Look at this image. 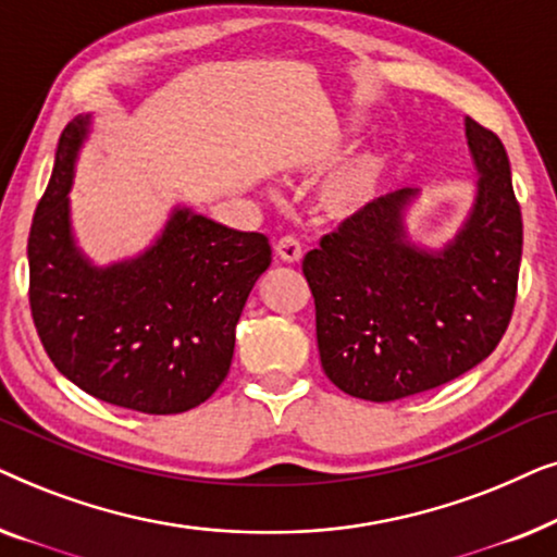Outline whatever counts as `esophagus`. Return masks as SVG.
I'll list each match as a JSON object with an SVG mask.
<instances>
[{"label": "esophagus", "mask_w": 557, "mask_h": 557, "mask_svg": "<svg viewBox=\"0 0 557 557\" xmlns=\"http://www.w3.org/2000/svg\"><path fill=\"white\" fill-rule=\"evenodd\" d=\"M276 256L284 263H299L301 261V243L292 238V235H286V238H281L276 243Z\"/></svg>", "instance_id": "esophagus-1"}]
</instances>
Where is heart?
Returning <instances> with one entry per match:
<instances>
[{
	"label": "heart",
	"instance_id": "obj_1",
	"mask_svg": "<svg viewBox=\"0 0 557 557\" xmlns=\"http://www.w3.org/2000/svg\"><path fill=\"white\" fill-rule=\"evenodd\" d=\"M362 128V121L357 116L342 119V124L334 126L330 136V147L347 136L357 134ZM387 172H391V151L385 147L364 149L360 154L349 157L324 174L317 182L314 193H311V205L314 212L326 223H345L368 208L383 189Z\"/></svg>",
	"mask_w": 557,
	"mask_h": 557
}]
</instances>
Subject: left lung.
I'll use <instances>...</instances> for the list:
<instances>
[{
    "label": "left lung",
    "instance_id": "8db88e82",
    "mask_svg": "<svg viewBox=\"0 0 557 557\" xmlns=\"http://www.w3.org/2000/svg\"><path fill=\"white\" fill-rule=\"evenodd\" d=\"M474 200L441 246L416 240L421 189H398L324 235L304 258L326 377L352 398L433 391L492 355L512 317L522 215L502 141L463 119Z\"/></svg>",
    "mask_w": 557,
    "mask_h": 557
}]
</instances>
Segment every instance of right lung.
<instances>
[{
  "label": "right lung",
  "instance_id": "right-lung-1",
  "mask_svg": "<svg viewBox=\"0 0 557 557\" xmlns=\"http://www.w3.org/2000/svg\"><path fill=\"white\" fill-rule=\"evenodd\" d=\"M94 113L60 136L27 240L29 307L45 352L94 398L185 413L231 370L235 324L271 265L269 238L174 205L139 253L96 263L78 246L71 189Z\"/></svg>",
  "mask_w": 557,
  "mask_h": 557
}]
</instances>
